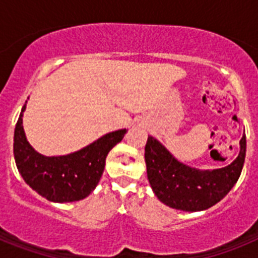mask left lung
<instances>
[{"mask_svg":"<svg viewBox=\"0 0 258 258\" xmlns=\"http://www.w3.org/2000/svg\"><path fill=\"white\" fill-rule=\"evenodd\" d=\"M238 157L220 169L200 170L181 163L149 136L145 147L147 178L157 199L170 208L184 212L204 211L226 197L240 177L245 159V134Z\"/></svg>","mask_w":258,"mask_h":258,"instance_id":"8db88e82","label":"left lung"}]
</instances>
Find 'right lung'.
I'll return each instance as SVG.
<instances>
[{
  "label": "right lung",
  "instance_id": "1",
  "mask_svg": "<svg viewBox=\"0 0 258 258\" xmlns=\"http://www.w3.org/2000/svg\"><path fill=\"white\" fill-rule=\"evenodd\" d=\"M27 103V102H26ZM23 106L14 132V157L20 175L32 190L54 203L85 199L103 174L106 157L121 142L126 129L111 132L84 149L63 156H44L35 151L23 129Z\"/></svg>",
  "mask_w": 258,
  "mask_h": 258
}]
</instances>
